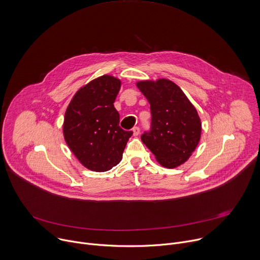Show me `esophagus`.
Returning a JSON list of instances; mask_svg holds the SVG:
<instances>
[{
	"label": "esophagus",
	"instance_id": "obj_1",
	"mask_svg": "<svg viewBox=\"0 0 260 260\" xmlns=\"http://www.w3.org/2000/svg\"><path fill=\"white\" fill-rule=\"evenodd\" d=\"M133 133H134V136H138L140 134V127L139 126L133 127Z\"/></svg>",
	"mask_w": 260,
	"mask_h": 260
}]
</instances>
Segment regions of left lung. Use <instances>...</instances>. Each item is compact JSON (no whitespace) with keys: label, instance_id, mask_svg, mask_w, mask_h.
Masks as SVG:
<instances>
[{"label":"left lung","instance_id":"left-lung-1","mask_svg":"<svg viewBox=\"0 0 260 260\" xmlns=\"http://www.w3.org/2000/svg\"><path fill=\"white\" fill-rule=\"evenodd\" d=\"M150 103L151 127L142 142L164 167L175 168L186 162L201 137V121L196 108L180 86L168 79L137 83Z\"/></svg>","mask_w":260,"mask_h":260}]
</instances>
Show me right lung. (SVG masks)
Listing matches in <instances>:
<instances>
[{
  "label": "right lung",
  "instance_id": "add662e5",
  "mask_svg": "<svg viewBox=\"0 0 260 260\" xmlns=\"http://www.w3.org/2000/svg\"><path fill=\"white\" fill-rule=\"evenodd\" d=\"M120 80L102 75L77 91L65 112L64 139L80 163L93 171L117 165L133 132L119 126L114 101Z\"/></svg>",
  "mask_w": 260,
  "mask_h": 260
}]
</instances>
